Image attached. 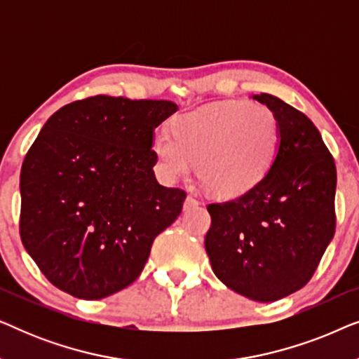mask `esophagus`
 Listing matches in <instances>:
<instances>
[{"mask_svg": "<svg viewBox=\"0 0 359 359\" xmlns=\"http://www.w3.org/2000/svg\"><path fill=\"white\" fill-rule=\"evenodd\" d=\"M199 205V201L194 198V196H188L184 201V209H193V208H198Z\"/></svg>", "mask_w": 359, "mask_h": 359, "instance_id": "34e87169", "label": "esophagus"}]
</instances>
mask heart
Here are the masks:
<instances>
[{
  "instance_id": "heart-1",
  "label": "heart",
  "mask_w": 359,
  "mask_h": 359,
  "mask_svg": "<svg viewBox=\"0 0 359 359\" xmlns=\"http://www.w3.org/2000/svg\"><path fill=\"white\" fill-rule=\"evenodd\" d=\"M154 137L161 175L188 178L198 163L201 183L224 199L242 198L264 180L279 150V122L263 104L224 101L176 116Z\"/></svg>"
}]
</instances>
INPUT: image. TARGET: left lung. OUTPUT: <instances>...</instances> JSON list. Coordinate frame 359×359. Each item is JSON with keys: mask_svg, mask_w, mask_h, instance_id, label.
I'll return each instance as SVG.
<instances>
[{"mask_svg": "<svg viewBox=\"0 0 359 359\" xmlns=\"http://www.w3.org/2000/svg\"><path fill=\"white\" fill-rule=\"evenodd\" d=\"M253 100L278 117V155L257 188L208 205L212 222L204 245L225 286L273 302L306 286L332 242L337 168L306 114L266 93Z\"/></svg>", "mask_w": 359, "mask_h": 359, "instance_id": "1", "label": "left lung"}]
</instances>
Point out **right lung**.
<instances>
[{"instance_id": "1", "label": "right lung", "mask_w": 359, "mask_h": 359, "mask_svg": "<svg viewBox=\"0 0 359 359\" xmlns=\"http://www.w3.org/2000/svg\"><path fill=\"white\" fill-rule=\"evenodd\" d=\"M176 111L100 95L48 117L21 168L19 232L53 286L95 301L140 276L186 199L154 173V130Z\"/></svg>"}]
</instances>
